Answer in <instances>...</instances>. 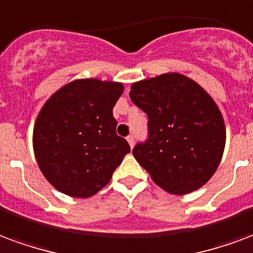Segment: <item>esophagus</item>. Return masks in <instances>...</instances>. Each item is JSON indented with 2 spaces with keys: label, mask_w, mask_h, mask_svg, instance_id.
Masks as SVG:
<instances>
[{
  "label": "esophagus",
  "mask_w": 253,
  "mask_h": 253,
  "mask_svg": "<svg viewBox=\"0 0 253 253\" xmlns=\"http://www.w3.org/2000/svg\"><path fill=\"white\" fill-rule=\"evenodd\" d=\"M127 142H128V145L134 146V143H135V138H134V135H128L127 136Z\"/></svg>",
  "instance_id": "34e87169"
}]
</instances>
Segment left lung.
<instances>
[{
	"instance_id": "left-lung-1",
	"label": "left lung",
	"mask_w": 253,
	"mask_h": 253,
	"mask_svg": "<svg viewBox=\"0 0 253 253\" xmlns=\"http://www.w3.org/2000/svg\"><path fill=\"white\" fill-rule=\"evenodd\" d=\"M130 98L147 114L149 135L132 154L168 193L188 194L211 179L225 147L217 104L196 82L164 74L131 85Z\"/></svg>"
}]
</instances>
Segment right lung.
Instances as JSON below:
<instances>
[{
	"label": "right lung",
	"mask_w": 253,
	"mask_h": 253,
	"mask_svg": "<svg viewBox=\"0 0 253 253\" xmlns=\"http://www.w3.org/2000/svg\"><path fill=\"white\" fill-rule=\"evenodd\" d=\"M122 92V83L74 80L41 108L33 128V150L41 173L59 192L91 197L110 182L130 153L126 139L117 134L112 115Z\"/></svg>",
	"instance_id": "add662e5"
}]
</instances>
